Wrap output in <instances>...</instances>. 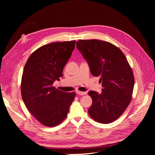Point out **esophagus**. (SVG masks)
<instances>
[{
  "label": "esophagus",
  "mask_w": 155,
  "mask_h": 155,
  "mask_svg": "<svg viewBox=\"0 0 155 155\" xmlns=\"http://www.w3.org/2000/svg\"><path fill=\"white\" fill-rule=\"evenodd\" d=\"M77 94L80 95H86L87 92H82V91H77Z\"/></svg>",
  "instance_id": "esophagus-1"
}]
</instances>
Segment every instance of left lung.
Instances as JSON below:
<instances>
[{"label": "left lung", "instance_id": "obj_1", "mask_svg": "<svg viewBox=\"0 0 155 155\" xmlns=\"http://www.w3.org/2000/svg\"><path fill=\"white\" fill-rule=\"evenodd\" d=\"M77 47L88 62L94 77H100L102 93L91 91L88 114L99 123L118 119L131 101L134 85L132 68L125 55L113 44L97 39H79Z\"/></svg>", "mask_w": 155, "mask_h": 155}]
</instances>
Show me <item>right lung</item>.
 Wrapping results in <instances>:
<instances>
[{
    "mask_svg": "<svg viewBox=\"0 0 155 155\" xmlns=\"http://www.w3.org/2000/svg\"><path fill=\"white\" fill-rule=\"evenodd\" d=\"M75 42H54L41 46L30 55L24 66L21 85L22 100L31 114L45 126L61 123L75 97V92H64L53 86L63 76Z\"/></svg>",
    "mask_w": 155,
    "mask_h": 155,
    "instance_id": "add662e5",
    "label": "right lung"
}]
</instances>
